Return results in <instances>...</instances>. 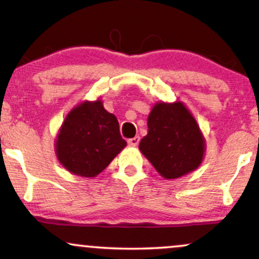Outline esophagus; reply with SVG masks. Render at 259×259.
Instances as JSON below:
<instances>
[{
  "instance_id": "1",
  "label": "esophagus",
  "mask_w": 259,
  "mask_h": 259,
  "mask_svg": "<svg viewBox=\"0 0 259 259\" xmlns=\"http://www.w3.org/2000/svg\"><path fill=\"white\" fill-rule=\"evenodd\" d=\"M139 142H140V138H139V136H135V138L127 140V145H129V146H132V147H136V146H138Z\"/></svg>"
}]
</instances>
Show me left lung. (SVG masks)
I'll list each match as a JSON object with an SVG mask.
<instances>
[{
  "label": "left lung",
  "instance_id": "obj_1",
  "mask_svg": "<svg viewBox=\"0 0 259 259\" xmlns=\"http://www.w3.org/2000/svg\"><path fill=\"white\" fill-rule=\"evenodd\" d=\"M147 129L139 148L164 179L190 174L203 162L206 139L181 101L154 103L147 118Z\"/></svg>",
  "mask_w": 259,
  "mask_h": 259
}]
</instances>
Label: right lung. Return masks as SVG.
<instances>
[{"mask_svg":"<svg viewBox=\"0 0 259 259\" xmlns=\"http://www.w3.org/2000/svg\"><path fill=\"white\" fill-rule=\"evenodd\" d=\"M126 146L117 117L101 99L81 101L65 115L55 140L58 162L69 173L95 178Z\"/></svg>","mask_w":259,"mask_h":259,"instance_id":"add662e5","label":"right lung"}]
</instances>
